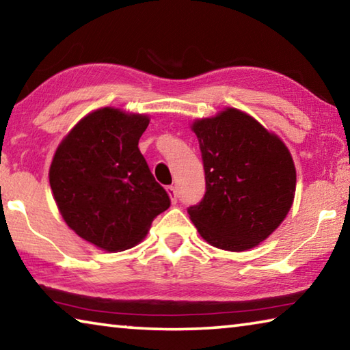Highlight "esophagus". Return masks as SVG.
Instances as JSON below:
<instances>
[{
    "mask_svg": "<svg viewBox=\"0 0 350 350\" xmlns=\"http://www.w3.org/2000/svg\"><path fill=\"white\" fill-rule=\"evenodd\" d=\"M167 191H168V194H170L171 204L176 205V204H177V194H176V188H174L173 185H171V187H168V188H167Z\"/></svg>",
    "mask_w": 350,
    "mask_h": 350,
    "instance_id": "1",
    "label": "esophagus"
}]
</instances>
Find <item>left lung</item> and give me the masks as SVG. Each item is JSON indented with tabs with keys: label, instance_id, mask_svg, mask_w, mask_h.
<instances>
[{
	"label": "left lung",
	"instance_id": "left-lung-1",
	"mask_svg": "<svg viewBox=\"0 0 350 350\" xmlns=\"http://www.w3.org/2000/svg\"><path fill=\"white\" fill-rule=\"evenodd\" d=\"M191 129L202 152L206 191L188 208L210 245L244 252L280 227L292 208L295 163L286 144L247 112L225 108Z\"/></svg>",
	"mask_w": 350,
	"mask_h": 350
}]
</instances>
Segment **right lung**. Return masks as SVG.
<instances>
[{
    "label": "right lung",
    "mask_w": 350,
    "mask_h": 350,
    "mask_svg": "<svg viewBox=\"0 0 350 350\" xmlns=\"http://www.w3.org/2000/svg\"><path fill=\"white\" fill-rule=\"evenodd\" d=\"M146 114L112 106L85 116L52 159L49 183L68 227L105 252L128 250L170 206L139 150Z\"/></svg>",
    "instance_id": "obj_1"
}]
</instances>
